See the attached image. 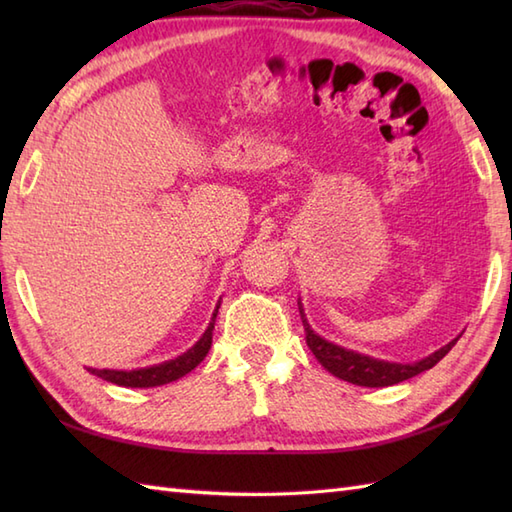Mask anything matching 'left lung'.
<instances>
[{"instance_id":"left-lung-1","label":"left lung","mask_w":512,"mask_h":512,"mask_svg":"<svg viewBox=\"0 0 512 512\" xmlns=\"http://www.w3.org/2000/svg\"><path fill=\"white\" fill-rule=\"evenodd\" d=\"M297 306H299V314L303 321V330H306L308 347L312 350V354L317 356V361L325 369H328L332 376L347 380V383L358 385V387H389V385L402 383V380L427 372V369H431L433 365L442 361V358L449 354L451 347L458 343V339L462 336V332H460L453 341L442 345L440 350L431 352L429 356L420 358V361H413V363L385 361V358L369 356V354L356 352V350H350V347H343L339 343L323 339V336L314 332L312 325L308 323L301 299H297Z\"/></svg>"}]
</instances>
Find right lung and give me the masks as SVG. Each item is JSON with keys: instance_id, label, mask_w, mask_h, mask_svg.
Wrapping results in <instances>:
<instances>
[{"instance_id": "add662e5", "label": "right lung", "mask_w": 512, "mask_h": 512, "mask_svg": "<svg viewBox=\"0 0 512 512\" xmlns=\"http://www.w3.org/2000/svg\"><path fill=\"white\" fill-rule=\"evenodd\" d=\"M220 303L222 301H217L211 323L206 325V330L200 336V341L195 343L193 347H189V350L180 354L178 358H171V361L158 363V365L138 367V369H96V367H88V372L107 380V383H114V385H121V387H138V389L160 387V385L173 383V380H178L182 376H187L191 369H195L204 361V356L209 354V350H211L215 317H217V310H220Z\"/></svg>"}]
</instances>
